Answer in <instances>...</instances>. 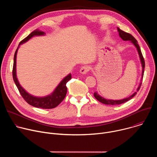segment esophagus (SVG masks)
<instances>
[{
    "label": "esophagus",
    "mask_w": 157,
    "mask_h": 157,
    "mask_svg": "<svg viewBox=\"0 0 157 157\" xmlns=\"http://www.w3.org/2000/svg\"><path fill=\"white\" fill-rule=\"evenodd\" d=\"M89 70H90V68H89V66H88L87 65H85V66H82L81 68L80 73L81 74H86L89 71Z\"/></svg>",
    "instance_id": "esophagus-1"
}]
</instances>
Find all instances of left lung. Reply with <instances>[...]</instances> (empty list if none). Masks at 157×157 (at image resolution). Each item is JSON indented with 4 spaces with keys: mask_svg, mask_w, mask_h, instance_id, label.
<instances>
[{
    "mask_svg": "<svg viewBox=\"0 0 157 157\" xmlns=\"http://www.w3.org/2000/svg\"><path fill=\"white\" fill-rule=\"evenodd\" d=\"M117 30H118V32H119V36L124 41H130L134 45H135V47H136L137 50V52H138V53H139V57H140V61H141V64H142V78H141V80H140V82L139 84V86L137 89V91H139V89L140 88V86L142 85V79H143V76H144V68H145V61H144V58L143 57V55L142 54V52H141V50H140V48L139 47V45L138 44V42L136 40V39L134 38L131 34L128 33H127V32H125L124 31H122V30H121L119 27H117ZM137 94V92H135L132 95H131L130 96L127 98H125V99H121V100H113V99H106L102 97H101L100 95H99L98 94V93L95 92L94 93V96L95 97V98L99 101V102L103 103V104H107V105H119V104H122V103H124L129 100H130L131 99H132L134 96H135Z\"/></svg>",
    "mask_w": 157,
    "mask_h": 157,
    "instance_id": "obj_1",
    "label": "left lung"
}]
</instances>
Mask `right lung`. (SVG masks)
I'll return each instance as SVG.
<instances>
[{"label":"right lung","instance_id":"obj_1","mask_svg":"<svg viewBox=\"0 0 157 157\" xmlns=\"http://www.w3.org/2000/svg\"><path fill=\"white\" fill-rule=\"evenodd\" d=\"M45 33L40 31L39 30H36L32 32L29 35H28L23 40H21L17 47L13 59V70H12V75L13 81L18 89V91L25 101L29 104L30 105L41 109H53L58 106L64 99L66 93H67V87L66 86V83L68 82L71 79V75L69 74L68 76H66L58 84V86L56 87L55 91L50 94L44 97H35L30 94H29L25 89L22 87L17 78L16 75V58H17V53L19 46L20 44L24 43L30 40L32 37L34 36H40L44 35Z\"/></svg>","mask_w":157,"mask_h":157}]
</instances>
